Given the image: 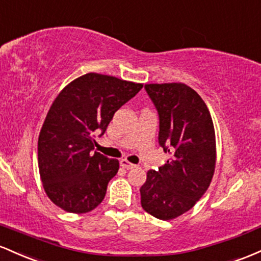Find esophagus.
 <instances>
[{
    "label": "esophagus",
    "mask_w": 261,
    "mask_h": 261,
    "mask_svg": "<svg viewBox=\"0 0 261 261\" xmlns=\"http://www.w3.org/2000/svg\"><path fill=\"white\" fill-rule=\"evenodd\" d=\"M119 164H121L122 168H124V169H127V170H130V169L136 168V165H134V164L129 163V162H128V160H125V159H122L121 162H119Z\"/></svg>",
    "instance_id": "34e87169"
}]
</instances>
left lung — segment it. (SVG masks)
Returning a JSON list of instances; mask_svg holds the SVG:
<instances>
[{
  "label": "left lung",
  "mask_w": 261,
  "mask_h": 261,
  "mask_svg": "<svg viewBox=\"0 0 261 261\" xmlns=\"http://www.w3.org/2000/svg\"><path fill=\"white\" fill-rule=\"evenodd\" d=\"M145 90L159 113V144L170 158L146 172L140 203L149 215L170 221L208 189L216 168L215 127L204 101L187 85L146 84Z\"/></svg>",
  "instance_id": "1"
}]
</instances>
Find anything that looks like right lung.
Returning a JSON list of instances; mask_svg holds the SVG:
<instances>
[{"label": "right lung", "mask_w": 261, "mask_h": 261, "mask_svg": "<svg viewBox=\"0 0 261 261\" xmlns=\"http://www.w3.org/2000/svg\"><path fill=\"white\" fill-rule=\"evenodd\" d=\"M110 75L89 72L66 85L51 103L38 138V165L44 191L70 213H86L103 201L119 162L92 153L113 115L142 90Z\"/></svg>", "instance_id": "1"}]
</instances>
